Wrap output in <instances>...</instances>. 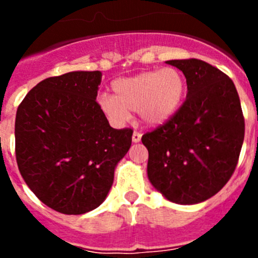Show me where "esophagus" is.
I'll return each instance as SVG.
<instances>
[{
  "mask_svg": "<svg viewBox=\"0 0 258 258\" xmlns=\"http://www.w3.org/2000/svg\"><path fill=\"white\" fill-rule=\"evenodd\" d=\"M141 138H142V133H141V132H137V131H134L133 136H132V140H133V142H134V143L140 142V141H141Z\"/></svg>",
  "mask_w": 258,
  "mask_h": 258,
  "instance_id": "esophagus-1",
  "label": "esophagus"
}]
</instances>
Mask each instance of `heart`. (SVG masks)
<instances>
[{
  "instance_id": "b5f03b06",
  "label": "heart",
  "mask_w": 258,
  "mask_h": 258,
  "mask_svg": "<svg viewBox=\"0 0 258 258\" xmlns=\"http://www.w3.org/2000/svg\"><path fill=\"white\" fill-rule=\"evenodd\" d=\"M184 88L183 76L175 68L147 71L115 80L111 84L113 95H101L98 107L116 126L124 125L131 118V111H138L146 124L157 125L177 111Z\"/></svg>"
}]
</instances>
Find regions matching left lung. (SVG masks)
Wrapping results in <instances>:
<instances>
[{
	"instance_id": "1",
	"label": "left lung",
	"mask_w": 258,
	"mask_h": 258,
	"mask_svg": "<svg viewBox=\"0 0 258 258\" xmlns=\"http://www.w3.org/2000/svg\"><path fill=\"white\" fill-rule=\"evenodd\" d=\"M183 72L187 97L163 125L142 136L147 174L177 204H197L231 178L244 141V116L236 88L222 71L200 59L168 60Z\"/></svg>"
}]
</instances>
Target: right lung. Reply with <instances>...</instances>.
Returning <instances> with one entry per match:
<instances>
[{
    "label": "right lung",
    "mask_w": 258,
    "mask_h": 258,
    "mask_svg": "<svg viewBox=\"0 0 258 258\" xmlns=\"http://www.w3.org/2000/svg\"><path fill=\"white\" fill-rule=\"evenodd\" d=\"M99 71L42 80L19 104L15 156L23 179L45 206L63 214L99 207L117 163L131 149V127L113 129L97 99Z\"/></svg>",
    "instance_id": "add662e5"
}]
</instances>
